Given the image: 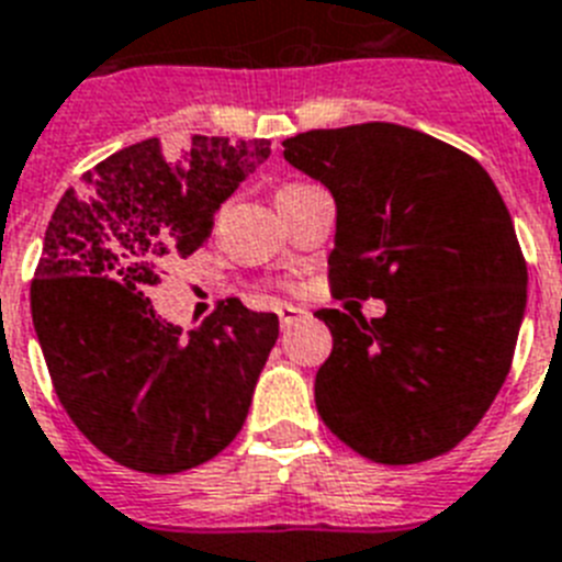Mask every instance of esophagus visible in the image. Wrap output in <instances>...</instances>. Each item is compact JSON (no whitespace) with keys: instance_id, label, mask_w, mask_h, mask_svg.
<instances>
[{"instance_id":"34e87169","label":"esophagus","mask_w":562,"mask_h":562,"mask_svg":"<svg viewBox=\"0 0 562 562\" xmlns=\"http://www.w3.org/2000/svg\"><path fill=\"white\" fill-rule=\"evenodd\" d=\"M304 310L301 307H290V304H284V307H278V322H281V330H290L292 324H299L301 318H304Z\"/></svg>"}]
</instances>
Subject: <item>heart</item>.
Wrapping results in <instances>:
<instances>
[{"label":"heart","mask_w":562,"mask_h":562,"mask_svg":"<svg viewBox=\"0 0 562 562\" xmlns=\"http://www.w3.org/2000/svg\"><path fill=\"white\" fill-rule=\"evenodd\" d=\"M299 187H304V183H286V187H281L278 192H290V189H299Z\"/></svg>","instance_id":"1"}]
</instances>
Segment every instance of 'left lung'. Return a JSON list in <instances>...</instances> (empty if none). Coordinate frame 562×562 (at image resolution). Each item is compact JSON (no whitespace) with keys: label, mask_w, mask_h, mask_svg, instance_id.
Returning a JSON list of instances; mask_svg holds the SVG:
<instances>
[{"label":"left lung","mask_w":562,"mask_h":562,"mask_svg":"<svg viewBox=\"0 0 562 562\" xmlns=\"http://www.w3.org/2000/svg\"><path fill=\"white\" fill-rule=\"evenodd\" d=\"M284 160L336 201V295L387 307L370 322L318 310L333 333L315 373L324 425L384 465L451 451L503 387L526 315V261L494 180L396 123L295 134Z\"/></svg>","instance_id":"obj_1"}]
</instances>
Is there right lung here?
I'll return each mask as SVG.
<instances>
[{
    "instance_id": "right-lung-1",
    "label": "right lung",
    "mask_w": 562,
    "mask_h": 562,
    "mask_svg": "<svg viewBox=\"0 0 562 562\" xmlns=\"http://www.w3.org/2000/svg\"><path fill=\"white\" fill-rule=\"evenodd\" d=\"M267 157L270 140L151 137L86 171L50 215L34 330L65 414L120 465L178 474L244 428L278 315L229 299L183 336L146 292L157 267L206 244L221 203Z\"/></svg>"
}]
</instances>
